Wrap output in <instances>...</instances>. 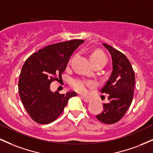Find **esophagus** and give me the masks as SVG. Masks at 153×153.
<instances>
[{
  "label": "esophagus",
  "mask_w": 153,
  "mask_h": 153,
  "mask_svg": "<svg viewBox=\"0 0 153 153\" xmlns=\"http://www.w3.org/2000/svg\"><path fill=\"white\" fill-rule=\"evenodd\" d=\"M80 98H81L82 99H83V101L86 103H89V102H91V101H92V99H89V98L84 97V96H80Z\"/></svg>",
  "instance_id": "esophagus-1"
}]
</instances>
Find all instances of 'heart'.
I'll list each match as a JSON object with an SVG mask.
<instances>
[{
    "label": "heart",
    "mask_w": 153,
    "mask_h": 153,
    "mask_svg": "<svg viewBox=\"0 0 153 153\" xmlns=\"http://www.w3.org/2000/svg\"><path fill=\"white\" fill-rule=\"evenodd\" d=\"M91 61L94 64L96 62H103L106 65L107 62V57L101 51H95L91 54ZM96 85L94 82L89 80H82V79H74L71 81V86L80 94H86L88 88H94Z\"/></svg>",
    "instance_id": "heart-1"
}]
</instances>
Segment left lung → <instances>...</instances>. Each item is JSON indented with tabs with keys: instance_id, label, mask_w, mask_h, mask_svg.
Instances as JSON below:
<instances>
[{
	"instance_id": "obj_1",
	"label": "left lung",
	"mask_w": 153,
	"mask_h": 153,
	"mask_svg": "<svg viewBox=\"0 0 153 153\" xmlns=\"http://www.w3.org/2000/svg\"><path fill=\"white\" fill-rule=\"evenodd\" d=\"M102 45L109 52L113 71L108 81L101 90L108 94V103H103V110L96 116L100 122L114 124L124 117L130 106L134 95V72L127 57L110 45Z\"/></svg>"
}]
</instances>
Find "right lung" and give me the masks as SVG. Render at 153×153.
<instances>
[{"label":"right lung","mask_w":153,"mask_h":153,"mask_svg":"<svg viewBox=\"0 0 153 153\" xmlns=\"http://www.w3.org/2000/svg\"><path fill=\"white\" fill-rule=\"evenodd\" d=\"M84 40L73 39L44 47L24 62L19 81V92L24 108L33 120L47 124L62 114L68 100L77 96L52 92L50 83L60 77L70 57Z\"/></svg>","instance_id":"right-lung-1"}]
</instances>
